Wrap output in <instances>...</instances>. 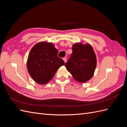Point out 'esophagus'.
Instances as JSON below:
<instances>
[{
	"mask_svg": "<svg viewBox=\"0 0 127 127\" xmlns=\"http://www.w3.org/2000/svg\"><path fill=\"white\" fill-rule=\"evenodd\" d=\"M63 60H64V62L66 63V61H67V58H66V57H64V58H63Z\"/></svg>",
	"mask_w": 127,
	"mask_h": 127,
	"instance_id": "obj_1",
	"label": "esophagus"
}]
</instances>
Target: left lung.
<instances>
[{"label": "left lung", "instance_id": "8db88e82", "mask_svg": "<svg viewBox=\"0 0 127 127\" xmlns=\"http://www.w3.org/2000/svg\"><path fill=\"white\" fill-rule=\"evenodd\" d=\"M72 50L65 67L77 81L86 82L93 77L96 66L94 50L89 44L78 43L72 45Z\"/></svg>", "mask_w": 127, "mask_h": 127}]
</instances>
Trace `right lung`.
Wrapping results in <instances>:
<instances>
[{"label":"right lung","mask_w":127,"mask_h":127,"mask_svg":"<svg viewBox=\"0 0 127 127\" xmlns=\"http://www.w3.org/2000/svg\"><path fill=\"white\" fill-rule=\"evenodd\" d=\"M58 51L51 43L41 42L31 50L27 61L30 76L39 84L48 83L58 69L64 64L58 57Z\"/></svg>","instance_id":"add662e5"}]
</instances>
